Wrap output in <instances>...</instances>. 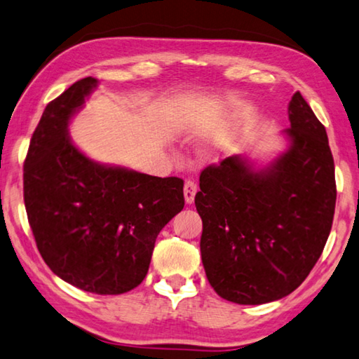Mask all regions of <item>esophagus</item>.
Masks as SVG:
<instances>
[{"mask_svg": "<svg viewBox=\"0 0 359 359\" xmlns=\"http://www.w3.org/2000/svg\"><path fill=\"white\" fill-rule=\"evenodd\" d=\"M197 194V183L194 180H186L184 183V198L186 203H192Z\"/></svg>", "mask_w": 359, "mask_h": 359, "instance_id": "esophagus-1", "label": "esophagus"}]
</instances>
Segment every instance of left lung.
<instances>
[{
  "mask_svg": "<svg viewBox=\"0 0 359 359\" xmlns=\"http://www.w3.org/2000/svg\"><path fill=\"white\" fill-rule=\"evenodd\" d=\"M288 119L290 148L265 170L231 156L200 175L203 268L231 303L265 304L297 290L330 236L337 192L328 135L299 91Z\"/></svg>",
  "mask_w": 359,
  "mask_h": 359,
  "instance_id": "left-lung-1",
  "label": "left lung"
}]
</instances>
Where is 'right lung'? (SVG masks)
<instances>
[{
  "label": "right lung",
  "mask_w": 359,
  "mask_h": 359,
  "mask_svg": "<svg viewBox=\"0 0 359 359\" xmlns=\"http://www.w3.org/2000/svg\"><path fill=\"white\" fill-rule=\"evenodd\" d=\"M96 85L81 79L47 104L25 159L23 198L36 246L58 278L121 294L142 284L157 235L184 208V181L100 165L74 147L69 119Z\"/></svg>",
  "instance_id": "obj_1"
}]
</instances>
